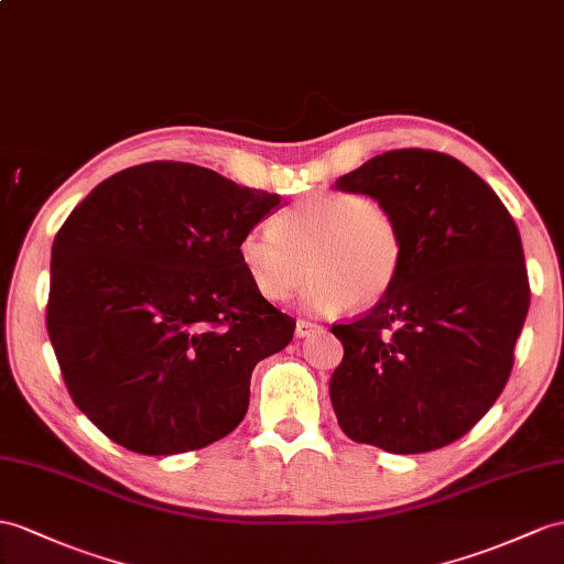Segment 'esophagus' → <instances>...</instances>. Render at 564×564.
<instances>
[{
  "mask_svg": "<svg viewBox=\"0 0 564 564\" xmlns=\"http://www.w3.org/2000/svg\"><path fill=\"white\" fill-rule=\"evenodd\" d=\"M315 329H318V325H315V323H308V321H296V337H299V339L308 337L311 333H315Z\"/></svg>",
  "mask_w": 564,
  "mask_h": 564,
  "instance_id": "esophagus-1",
  "label": "esophagus"
}]
</instances>
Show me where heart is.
Masks as SVG:
<instances>
[{
	"instance_id": "b5f03b06",
	"label": "heart",
	"mask_w": 564,
	"mask_h": 564,
	"mask_svg": "<svg viewBox=\"0 0 564 564\" xmlns=\"http://www.w3.org/2000/svg\"><path fill=\"white\" fill-rule=\"evenodd\" d=\"M406 243L394 215L354 191H315L243 231L239 260L258 294L282 304L313 272L304 306L339 313L386 299L404 268Z\"/></svg>"
}]
</instances>
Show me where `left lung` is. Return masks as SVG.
<instances>
[{"label": "left lung", "mask_w": 564, "mask_h": 564, "mask_svg": "<svg viewBox=\"0 0 564 564\" xmlns=\"http://www.w3.org/2000/svg\"><path fill=\"white\" fill-rule=\"evenodd\" d=\"M394 215L406 258L392 292L333 325L339 429L392 455L459 441L496 404L529 313L524 249L484 178L433 150H390L335 182Z\"/></svg>", "instance_id": "1"}]
</instances>
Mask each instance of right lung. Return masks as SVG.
I'll list each match as a JSON object with an SVG mask.
<instances>
[{"label":"right lung","mask_w":564,"mask_h":564,"mask_svg":"<svg viewBox=\"0 0 564 564\" xmlns=\"http://www.w3.org/2000/svg\"><path fill=\"white\" fill-rule=\"evenodd\" d=\"M280 203L198 164L148 162L66 217L47 333L68 394L109 441L178 455L243 421L256 364L296 327L239 260L243 231Z\"/></svg>","instance_id":"add662e5"}]
</instances>
